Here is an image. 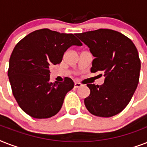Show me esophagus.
<instances>
[{
	"instance_id": "esophagus-1",
	"label": "esophagus",
	"mask_w": 147,
	"mask_h": 147,
	"mask_svg": "<svg viewBox=\"0 0 147 147\" xmlns=\"http://www.w3.org/2000/svg\"><path fill=\"white\" fill-rule=\"evenodd\" d=\"M82 86V84L79 82H75V88H78L81 87Z\"/></svg>"
}]
</instances>
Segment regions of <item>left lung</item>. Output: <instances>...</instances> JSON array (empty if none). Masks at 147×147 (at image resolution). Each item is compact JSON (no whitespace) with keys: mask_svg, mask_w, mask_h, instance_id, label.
Here are the masks:
<instances>
[{"mask_svg":"<svg viewBox=\"0 0 147 147\" xmlns=\"http://www.w3.org/2000/svg\"><path fill=\"white\" fill-rule=\"evenodd\" d=\"M94 57L92 72L104 71L101 85L88 84L90 94L85 105L93 115L110 117L121 112L130 102L139 82L140 59L130 39L110 29L76 33Z\"/></svg>","mask_w":147,"mask_h":147,"instance_id":"left-lung-1","label":"left lung"}]
</instances>
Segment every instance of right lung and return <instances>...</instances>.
<instances>
[{
    "mask_svg": "<svg viewBox=\"0 0 147 147\" xmlns=\"http://www.w3.org/2000/svg\"><path fill=\"white\" fill-rule=\"evenodd\" d=\"M82 43L72 33L49 29L35 30L23 38L13 50L7 75L20 108L33 118H49L59 111L73 81L49 82V69L62 62L65 52Z\"/></svg>",
    "mask_w": 147,
    "mask_h": 147,
    "instance_id": "add662e5",
    "label": "right lung"
}]
</instances>
